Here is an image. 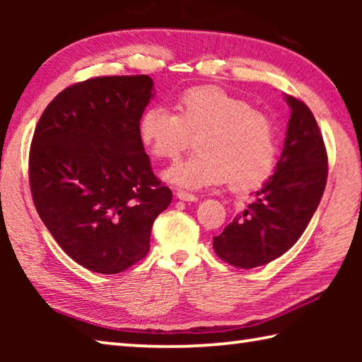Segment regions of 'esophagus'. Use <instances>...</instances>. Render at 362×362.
<instances>
[{
  "mask_svg": "<svg viewBox=\"0 0 362 362\" xmlns=\"http://www.w3.org/2000/svg\"><path fill=\"white\" fill-rule=\"evenodd\" d=\"M175 196L182 201H188V203H193V201H198V196L189 193V192H185V189H179V192L175 193Z\"/></svg>",
  "mask_w": 362,
  "mask_h": 362,
  "instance_id": "1",
  "label": "esophagus"
}]
</instances>
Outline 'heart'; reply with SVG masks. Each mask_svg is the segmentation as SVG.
<instances>
[{"instance_id":"heart-1","label":"heart","mask_w":362,"mask_h":362,"mask_svg":"<svg viewBox=\"0 0 362 362\" xmlns=\"http://www.w3.org/2000/svg\"><path fill=\"white\" fill-rule=\"evenodd\" d=\"M174 110L150 107L139 127L146 150L159 159L175 158L199 134L198 155L174 163L163 173L164 180L188 189L228 182L235 192H247L269 179L278 136L268 113L214 84L182 90Z\"/></svg>"}]
</instances>
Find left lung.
Listing matches in <instances>:
<instances>
[{"label": "left lung", "instance_id": "left-lung-1", "mask_svg": "<svg viewBox=\"0 0 362 362\" xmlns=\"http://www.w3.org/2000/svg\"><path fill=\"white\" fill-rule=\"evenodd\" d=\"M291 119L276 170L254 203L214 236V252L236 268H255L289 250L320 206L327 182V150L306 103L287 95Z\"/></svg>", "mask_w": 362, "mask_h": 362}]
</instances>
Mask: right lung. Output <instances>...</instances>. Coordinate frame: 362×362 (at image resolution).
<instances>
[{"mask_svg":"<svg viewBox=\"0 0 362 362\" xmlns=\"http://www.w3.org/2000/svg\"><path fill=\"white\" fill-rule=\"evenodd\" d=\"M148 75L95 76L65 88L42 112L28 182L42 223L66 255L116 274L145 259L155 218L173 201L140 139Z\"/></svg>","mask_w":362,"mask_h":362,"instance_id":"1","label":"right lung"}]
</instances>
